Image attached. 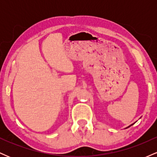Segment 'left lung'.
I'll use <instances>...</instances> for the list:
<instances>
[{
    "label": "left lung",
    "instance_id": "1",
    "mask_svg": "<svg viewBox=\"0 0 157 157\" xmlns=\"http://www.w3.org/2000/svg\"><path fill=\"white\" fill-rule=\"evenodd\" d=\"M132 125H133V124H132ZM131 125H129V126H128V127H130V126H131Z\"/></svg>",
    "mask_w": 157,
    "mask_h": 157
}]
</instances>
